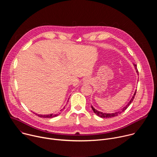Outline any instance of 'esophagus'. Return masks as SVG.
<instances>
[{
    "label": "esophagus",
    "mask_w": 157,
    "mask_h": 157,
    "mask_svg": "<svg viewBox=\"0 0 157 157\" xmlns=\"http://www.w3.org/2000/svg\"><path fill=\"white\" fill-rule=\"evenodd\" d=\"M91 82H92V79H91L90 78H86L83 81V83L84 84H91Z\"/></svg>",
    "instance_id": "esophagus-1"
}]
</instances>
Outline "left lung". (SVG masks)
I'll list each match as a JSON object with an SVG mask.
<instances>
[{"label": "left lung", "mask_w": 157, "mask_h": 157, "mask_svg": "<svg viewBox=\"0 0 157 157\" xmlns=\"http://www.w3.org/2000/svg\"><path fill=\"white\" fill-rule=\"evenodd\" d=\"M133 66L134 67H135V69L136 70V72L137 73V74L139 75V72H138V70H137V65L133 64ZM136 91H135V93H134L133 94V96H132V99H130V101L128 102V104L126 105V106H125L124 108H122V109L121 110V111H119V112H116V113H102V112H100V111H98L96 109H95L92 105H91V108L93 110L94 113L99 117H101V118H109V117H115V116H118L119 114L122 113V112H124L125 110H126L127 109V107L130 105V104L132 103V102L133 101L134 98H135V96H136Z\"/></svg>", "instance_id": "8db88e82"}]
</instances>
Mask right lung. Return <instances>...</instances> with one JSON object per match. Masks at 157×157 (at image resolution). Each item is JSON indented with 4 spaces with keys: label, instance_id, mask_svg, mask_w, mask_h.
<instances>
[{
    "label": "right lung",
    "instance_id": "add662e5",
    "mask_svg": "<svg viewBox=\"0 0 157 157\" xmlns=\"http://www.w3.org/2000/svg\"><path fill=\"white\" fill-rule=\"evenodd\" d=\"M63 109H61L60 111H62ZM59 114L61 113H59V114H48V115H41V114H35L36 116H38V117H43V118H53V117H56L58 116Z\"/></svg>",
    "mask_w": 157,
    "mask_h": 157
}]
</instances>
